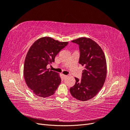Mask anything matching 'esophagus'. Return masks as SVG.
<instances>
[{"label": "esophagus", "instance_id": "esophagus-1", "mask_svg": "<svg viewBox=\"0 0 130 130\" xmlns=\"http://www.w3.org/2000/svg\"><path fill=\"white\" fill-rule=\"evenodd\" d=\"M62 77H63V78H66L67 77V75H63V74H62Z\"/></svg>", "mask_w": 130, "mask_h": 130}]
</instances>
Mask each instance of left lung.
Listing matches in <instances>:
<instances>
[{
  "mask_svg": "<svg viewBox=\"0 0 130 130\" xmlns=\"http://www.w3.org/2000/svg\"><path fill=\"white\" fill-rule=\"evenodd\" d=\"M79 45V63L85 67L82 78L75 77L70 92L75 99L85 101L95 96L103 87L107 74V63L101 47L92 39L81 37L72 41Z\"/></svg>",
  "mask_w": 130,
  "mask_h": 130,
  "instance_id": "8db88e82",
  "label": "left lung"
}]
</instances>
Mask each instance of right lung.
Wrapping results in <instances>:
<instances>
[{
    "label": "right lung",
    "instance_id": "obj_1",
    "mask_svg": "<svg viewBox=\"0 0 130 130\" xmlns=\"http://www.w3.org/2000/svg\"><path fill=\"white\" fill-rule=\"evenodd\" d=\"M68 44L44 37L31 46L25 59L24 76L27 86L36 95L46 98L55 92L61 82L60 74L46 66L55 61L57 54Z\"/></svg>",
    "mask_w": 130,
    "mask_h": 130
}]
</instances>
